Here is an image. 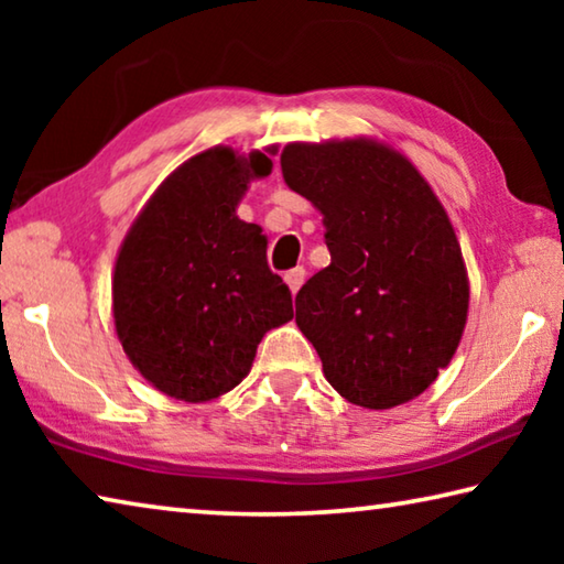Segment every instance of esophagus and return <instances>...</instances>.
I'll return each instance as SVG.
<instances>
[{
	"label": "esophagus",
	"mask_w": 564,
	"mask_h": 564,
	"mask_svg": "<svg viewBox=\"0 0 564 564\" xmlns=\"http://www.w3.org/2000/svg\"><path fill=\"white\" fill-rule=\"evenodd\" d=\"M283 279H285V283H289L291 293L295 295V293H299L301 285H303V281H305V269H303V265H299V269H293V271L285 273Z\"/></svg>",
	"instance_id": "34e87169"
}]
</instances>
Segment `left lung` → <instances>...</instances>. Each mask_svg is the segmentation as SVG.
Returning <instances> with one entry per match:
<instances>
[{"mask_svg": "<svg viewBox=\"0 0 564 564\" xmlns=\"http://www.w3.org/2000/svg\"><path fill=\"white\" fill-rule=\"evenodd\" d=\"M283 178L318 208L330 265L295 295V326L352 405L388 410L433 386L460 346L470 279L445 206L380 139L291 141Z\"/></svg>", "mask_w": 564, "mask_h": 564, "instance_id": "obj_1", "label": "left lung"}]
</instances>
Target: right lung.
<instances>
[{
	"instance_id": "add662e5",
	"label": "right lung",
	"mask_w": 564,
	"mask_h": 564,
	"mask_svg": "<svg viewBox=\"0 0 564 564\" xmlns=\"http://www.w3.org/2000/svg\"><path fill=\"white\" fill-rule=\"evenodd\" d=\"M279 147H212L161 181L133 218L111 275L113 330L131 366L184 403H208L248 376L293 299L265 263L259 224L236 208L251 181L271 176Z\"/></svg>"
}]
</instances>
